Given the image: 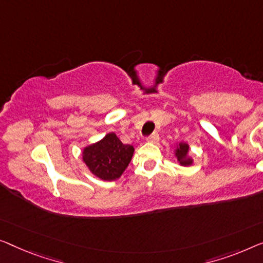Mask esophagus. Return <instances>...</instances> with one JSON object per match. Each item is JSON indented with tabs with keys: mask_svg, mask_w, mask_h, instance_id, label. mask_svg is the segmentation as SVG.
Returning <instances> with one entry per match:
<instances>
[{
	"mask_svg": "<svg viewBox=\"0 0 263 263\" xmlns=\"http://www.w3.org/2000/svg\"><path fill=\"white\" fill-rule=\"evenodd\" d=\"M146 140L148 143H157L159 140V136L158 133H152V135L150 137H147Z\"/></svg>",
	"mask_w": 263,
	"mask_h": 263,
	"instance_id": "1",
	"label": "esophagus"
}]
</instances>
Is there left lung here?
Segmentation results:
<instances>
[{
  "label": "left lung",
  "mask_w": 263,
  "mask_h": 263,
  "mask_svg": "<svg viewBox=\"0 0 263 263\" xmlns=\"http://www.w3.org/2000/svg\"><path fill=\"white\" fill-rule=\"evenodd\" d=\"M174 156L181 166H191L194 164V158L190 156V145L185 142L176 143Z\"/></svg>",
  "instance_id": "1"
}]
</instances>
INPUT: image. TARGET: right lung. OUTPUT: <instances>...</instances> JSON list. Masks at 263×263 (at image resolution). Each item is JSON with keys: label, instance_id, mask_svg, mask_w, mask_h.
Listing matches in <instances>:
<instances>
[{"label": "right lung", "instance_id": "right-lung-1", "mask_svg": "<svg viewBox=\"0 0 263 263\" xmlns=\"http://www.w3.org/2000/svg\"><path fill=\"white\" fill-rule=\"evenodd\" d=\"M135 147L124 144L115 132L82 148V162L91 174L101 181H116L130 164Z\"/></svg>", "mask_w": 263, "mask_h": 263}]
</instances>
